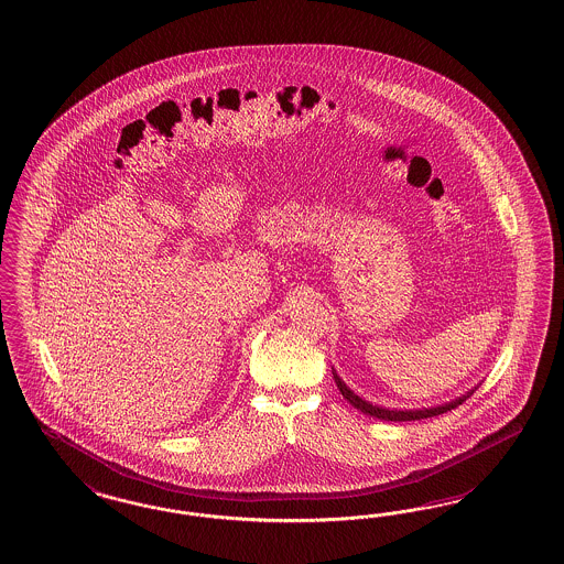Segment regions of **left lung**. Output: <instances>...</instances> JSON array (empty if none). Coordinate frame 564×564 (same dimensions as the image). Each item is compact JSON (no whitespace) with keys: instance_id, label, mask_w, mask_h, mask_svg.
<instances>
[{"instance_id":"8db88e82","label":"left lung","mask_w":564,"mask_h":564,"mask_svg":"<svg viewBox=\"0 0 564 564\" xmlns=\"http://www.w3.org/2000/svg\"><path fill=\"white\" fill-rule=\"evenodd\" d=\"M334 380H336V386H338V390H340V394L345 397L355 409H359L361 413L365 415H371V417L383 419V421H415V419H427V417H436V415H442V413H446V411H453L456 409L458 404H463L465 400L471 397L473 392H469L467 397H463V399L453 400V402H448V404H444V406H434V409H423V411H388V409H382V406H373V404H369V402H365L364 399H359L357 394H352L348 388H346V383L334 373Z\"/></svg>"}]
</instances>
